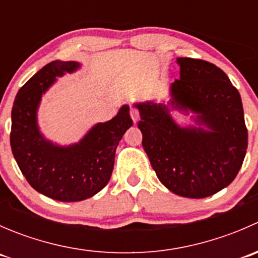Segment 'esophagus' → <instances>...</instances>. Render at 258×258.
Segmentation results:
<instances>
[{
    "instance_id": "obj_1",
    "label": "esophagus",
    "mask_w": 258,
    "mask_h": 258,
    "mask_svg": "<svg viewBox=\"0 0 258 258\" xmlns=\"http://www.w3.org/2000/svg\"><path fill=\"white\" fill-rule=\"evenodd\" d=\"M130 114H131L132 119H134V122H137L140 118V114H139V111H137V108L132 107L131 106V110H130Z\"/></svg>"
}]
</instances>
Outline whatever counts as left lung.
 <instances>
[{"label":"left lung","mask_w":258,"mask_h":258,"mask_svg":"<svg viewBox=\"0 0 258 258\" xmlns=\"http://www.w3.org/2000/svg\"><path fill=\"white\" fill-rule=\"evenodd\" d=\"M179 79L167 103H135L142 146L161 183L188 199L217 194L235 179L247 148V128L238 91L227 75L204 59L178 57ZM191 114L181 126L170 112Z\"/></svg>","instance_id":"left-lung-1"}]
</instances>
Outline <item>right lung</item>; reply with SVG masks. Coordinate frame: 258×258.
I'll list each match as a JSON object with an SVG mask.
<instances>
[{"label": "right lung", "mask_w": 258, "mask_h": 258, "mask_svg": "<svg viewBox=\"0 0 258 258\" xmlns=\"http://www.w3.org/2000/svg\"><path fill=\"white\" fill-rule=\"evenodd\" d=\"M80 67L76 61L49 62L20 88L11 113L10 142L21 172L36 191L62 202L90 199L108 183L117 146L134 123L123 105L112 119L96 123L76 144L61 146L43 136L37 121L42 95L56 77Z\"/></svg>", "instance_id": "obj_1"}]
</instances>
